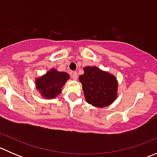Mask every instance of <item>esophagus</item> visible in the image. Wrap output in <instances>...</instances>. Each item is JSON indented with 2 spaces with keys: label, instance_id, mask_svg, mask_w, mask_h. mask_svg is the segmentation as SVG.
I'll return each mask as SVG.
<instances>
[{
  "label": "esophagus",
  "instance_id": "esophagus-1",
  "mask_svg": "<svg viewBox=\"0 0 157 157\" xmlns=\"http://www.w3.org/2000/svg\"><path fill=\"white\" fill-rule=\"evenodd\" d=\"M77 77H78V76H77V72H73L72 73V78H73V80H77Z\"/></svg>",
  "mask_w": 157,
  "mask_h": 157
}]
</instances>
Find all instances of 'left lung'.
I'll list each match as a JSON object with an SVG mask.
<instances>
[{"label":"left lung","mask_w":157,"mask_h":157,"mask_svg":"<svg viewBox=\"0 0 157 157\" xmlns=\"http://www.w3.org/2000/svg\"><path fill=\"white\" fill-rule=\"evenodd\" d=\"M79 77L85 99L93 106L102 108L111 105L117 98L118 81L115 77L97 67L87 66Z\"/></svg>","instance_id":"1"}]
</instances>
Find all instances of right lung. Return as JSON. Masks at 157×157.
<instances>
[{"mask_svg": "<svg viewBox=\"0 0 157 157\" xmlns=\"http://www.w3.org/2000/svg\"><path fill=\"white\" fill-rule=\"evenodd\" d=\"M70 78L67 73L51 69L42 77L36 80V89L42 97L53 99L61 93L62 86Z\"/></svg>", "mask_w": 157, "mask_h": 157, "instance_id": "add662e5", "label": "right lung"}]
</instances>
